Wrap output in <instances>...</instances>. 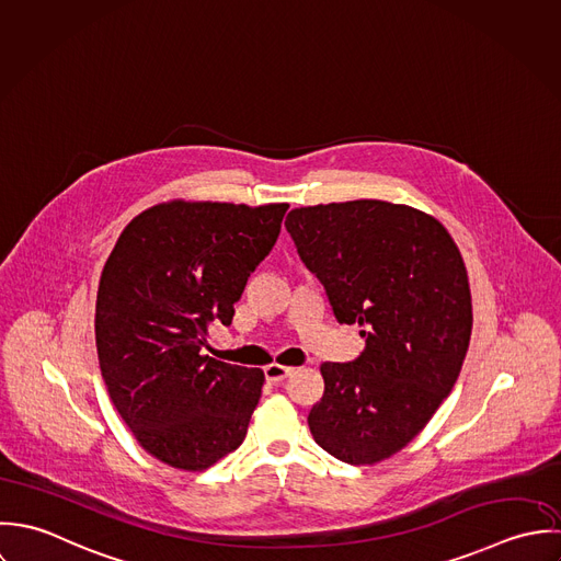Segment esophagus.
I'll return each mask as SVG.
<instances>
[{"instance_id": "esophagus-1", "label": "esophagus", "mask_w": 561, "mask_h": 561, "mask_svg": "<svg viewBox=\"0 0 561 561\" xmlns=\"http://www.w3.org/2000/svg\"><path fill=\"white\" fill-rule=\"evenodd\" d=\"M293 373H295V368L282 366V364H268V366L264 368V377H266L268 383H282V381L288 379Z\"/></svg>"}]
</instances>
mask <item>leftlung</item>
<instances>
[{"label":"left lung","mask_w":561,"mask_h":561,"mask_svg":"<svg viewBox=\"0 0 561 561\" xmlns=\"http://www.w3.org/2000/svg\"><path fill=\"white\" fill-rule=\"evenodd\" d=\"M337 323L362 328L353 362H325L308 425L340 461L377 463L412 443L461 370L472 301L457 244L434 217L379 199L295 208L286 217Z\"/></svg>","instance_id":"8db88e82"}]
</instances>
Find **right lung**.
I'll use <instances>...</instances> for the list:
<instances>
[{"mask_svg": "<svg viewBox=\"0 0 561 561\" xmlns=\"http://www.w3.org/2000/svg\"><path fill=\"white\" fill-rule=\"evenodd\" d=\"M288 204H158L121 231L102 271L95 340L116 412L138 445L206 470L242 445L264 373L202 355L231 323L249 275L273 249Z\"/></svg>", "mask_w": 561, "mask_h": 561, "instance_id": "add662e5", "label": "right lung"}]
</instances>
